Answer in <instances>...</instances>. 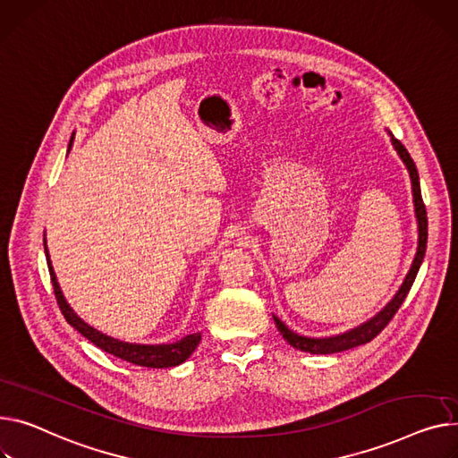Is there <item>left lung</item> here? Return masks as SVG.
Instances as JSON below:
<instances>
[{"label":"left lung","instance_id":"8db88e82","mask_svg":"<svg viewBox=\"0 0 458 458\" xmlns=\"http://www.w3.org/2000/svg\"><path fill=\"white\" fill-rule=\"evenodd\" d=\"M390 134V141L395 148V152H398L400 158L403 160L407 171H409V176H411V184H412V202H414V213H416V221H418V249H416V256H414V261L411 265V270L407 272V276L400 287V291L394 294V298L386 303V306L376 315L372 317L370 320L362 322L360 326L350 329V331H344V333H339V335H333V337H303V335H298L294 333L293 329H289L276 315H272L274 318V324H276L278 331L282 333V337L296 350L300 352H308V353H317V355H327V353H337V352H344V350H352L355 346H360V344H367L370 343L374 337H377V335L386 327V324L392 320V317L398 313V310L402 308L403 300L407 298L414 280H416V274L420 270V265L423 261V256H425V249H428V211H425V204L421 200V191H420V176H418V169L411 158V155L407 152V148L402 145L400 140H395Z\"/></svg>","mask_w":458,"mask_h":458}]
</instances>
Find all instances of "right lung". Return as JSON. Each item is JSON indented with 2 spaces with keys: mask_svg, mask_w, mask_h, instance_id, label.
Wrapping results in <instances>:
<instances>
[{
  "mask_svg": "<svg viewBox=\"0 0 458 458\" xmlns=\"http://www.w3.org/2000/svg\"><path fill=\"white\" fill-rule=\"evenodd\" d=\"M72 143H73V136L70 140L68 152L72 148ZM44 250H46L47 267H49L51 282H53V289H55V296H56L60 311H63V315H64V318L68 320L70 326H73L82 335V337H86L89 343H94L98 348L105 350L106 353L115 355L119 359H123V360L138 364V367L171 369V367H178V364L184 362L195 352V348L199 346L200 333L186 335V337H182L180 341L171 343V344H136V343H125V341L108 337V335L101 333L99 329L91 327L72 310V306L66 301L63 291H60V285L56 282V274L51 267V259H49V252H47V245H46V233H44Z\"/></svg>",
  "mask_w": 458,
  "mask_h": 458,
  "instance_id": "1",
  "label": "right lung"
}]
</instances>
